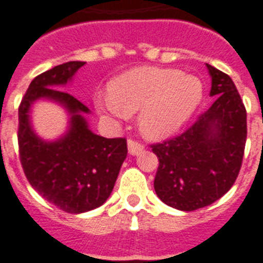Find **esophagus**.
<instances>
[{"label": "esophagus", "instance_id": "obj_1", "mask_svg": "<svg viewBox=\"0 0 263 263\" xmlns=\"http://www.w3.org/2000/svg\"><path fill=\"white\" fill-rule=\"evenodd\" d=\"M127 147H129V153L132 156L140 155L141 152L144 151V144H141L138 141L129 140L127 141Z\"/></svg>", "mask_w": 263, "mask_h": 263}]
</instances>
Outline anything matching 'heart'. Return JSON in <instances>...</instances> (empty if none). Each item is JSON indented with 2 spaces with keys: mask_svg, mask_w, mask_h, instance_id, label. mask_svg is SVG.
<instances>
[{
  "mask_svg": "<svg viewBox=\"0 0 263 263\" xmlns=\"http://www.w3.org/2000/svg\"><path fill=\"white\" fill-rule=\"evenodd\" d=\"M95 106L117 118L140 111V127L149 138H162L181 127L201 103V80L179 69L138 67L111 80Z\"/></svg>",
  "mask_w": 263,
  "mask_h": 263,
  "instance_id": "obj_1",
  "label": "heart"
}]
</instances>
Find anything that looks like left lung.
Segmentation results:
<instances>
[{"label":"left lung","mask_w":263,"mask_h":263,"mask_svg":"<svg viewBox=\"0 0 263 263\" xmlns=\"http://www.w3.org/2000/svg\"><path fill=\"white\" fill-rule=\"evenodd\" d=\"M215 102L194 125L169 140L151 145L158 157L155 191L165 204L181 211L207 207L234 185L243 160L246 108L233 79L207 64Z\"/></svg>","instance_id":"1"}]
</instances>
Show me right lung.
Listing matches in <instances>:
<instances>
[{
  "label": "right lung",
  "mask_w": 263,
  "mask_h": 263,
  "mask_svg": "<svg viewBox=\"0 0 263 263\" xmlns=\"http://www.w3.org/2000/svg\"><path fill=\"white\" fill-rule=\"evenodd\" d=\"M84 62H68L40 73L30 82L18 106V153L28 181L45 200L69 214L99 207L111 194L127 155L125 138H105L87 127L82 112L88 107L68 92L58 90ZM40 97L60 101L73 117L69 133L45 143L29 123L30 105Z\"/></svg>",
  "instance_id": "1"
}]
</instances>
